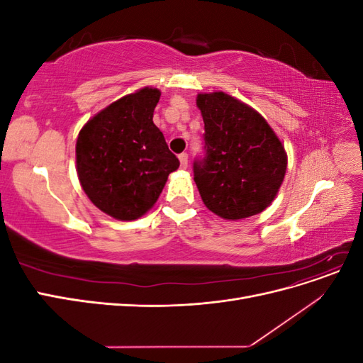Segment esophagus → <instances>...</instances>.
Instances as JSON below:
<instances>
[{
	"mask_svg": "<svg viewBox=\"0 0 363 363\" xmlns=\"http://www.w3.org/2000/svg\"><path fill=\"white\" fill-rule=\"evenodd\" d=\"M179 159H180V167L183 169L188 168V155H186V152H182V155L179 156Z\"/></svg>",
	"mask_w": 363,
	"mask_h": 363,
	"instance_id": "obj_1",
	"label": "esophagus"
}]
</instances>
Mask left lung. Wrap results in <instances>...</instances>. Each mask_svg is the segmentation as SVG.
I'll return each mask as SVG.
<instances>
[{
	"mask_svg": "<svg viewBox=\"0 0 363 363\" xmlns=\"http://www.w3.org/2000/svg\"><path fill=\"white\" fill-rule=\"evenodd\" d=\"M196 104L204 133L192 168L203 203L225 219L265 211L286 172L281 142L255 108L224 92L200 94Z\"/></svg>",
	"mask_w": 363,
	"mask_h": 363,
	"instance_id": "obj_1",
	"label": "left lung"
}]
</instances>
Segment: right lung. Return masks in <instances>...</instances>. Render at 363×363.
<instances>
[{
  "instance_id": "add662e5",
  "label": "right lung",
  "mask_w": 363,
  "mask_h": 363,
  "mask_svg": "<svg viewBox=\"0 0 363 363\" xmlns=\"http://www.w3.org/2000/svg\"><path fill=\"white\" fill-rule=\"evenodd\" d=\"M160 92L144 87L107 106L77 139V174L89 200L121 221L144 215L180 167L152 123Z\"/></svg>"
}]
</instances>
